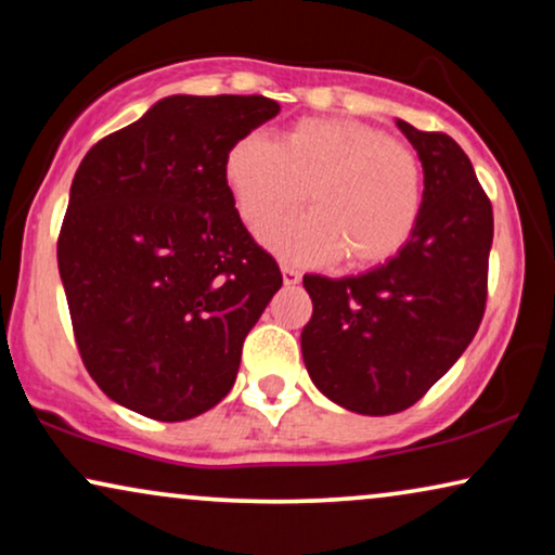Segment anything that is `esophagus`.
<instances>
[{
  "instance_id": "obj_1",
  "label": "esophagus",
  "mask_w": 555,
  "mask_h": 555,
  "mask_svg": "<svg viewBox=\"0 0 555 555\" xmlns=\"http://www.w3.org/2000/svg\"><path fill=\"white\" fill-rule=\"evenodd\" d=\"M283 280H285V285H298L300 283V270H295L293 264H283Z\"/></svg>"
}]
</instances>
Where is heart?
<instances>
[{"mask_svg": "<svg viewBox=\"0 0 555 555\" xmlns=\"http://www.w3.org/2000/svg\"><path fill=\"white\" fill-rule=\"evenodd\" d=\"M224 181L249 227L306 199L313 211L262 232L272 253L353 268L389 260L412 240L424 207V171L412 149L359 120L302 118L270 141L249 133L227 151Z\"/></svg>", "mask_w": 555, "mask_h": 555, "instance_id": "heart-1", "label": "heart"}]
</instances>
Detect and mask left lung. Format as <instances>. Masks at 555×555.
I'll use <instances>...</instances> for the list:
<instances>
[{"instance_id":"obj_1","label":"left lung","mask_w":555,"mask_h":555,"mask_svg":"<svg viewBox=\"0 0 555 555\" xmlns=\"http://www.w3.org/2000/svg\"><path fill=\"white\" fill-rule=\"evenodd\" d=\"M424 169L412 240L361 275H306L313 315L300 333L318 391L348 412L386 416L416 404L465 353L488 300L492 204L447 133L397 120Z\"/></svg>"}]
</instances>
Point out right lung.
<instances>
[{
	"instance_id": "add662e5",
	"label": "right lung",
	"mask_w": 555,
	"mask_h": 555,
	"mask_svg": "<svg viewBox=\"0 0 555 555\" xmlns=\"http://www.w3.org/2000/svg\"><path fill=\"white\" fill-rule=\"evenodd\" d=\"M278 113L264 95L162 98L75 171L57 268L80 359L116 404L184 422L230 393L283 275L242 224L224 158Z\"/></svg>"
}]
</instances>
